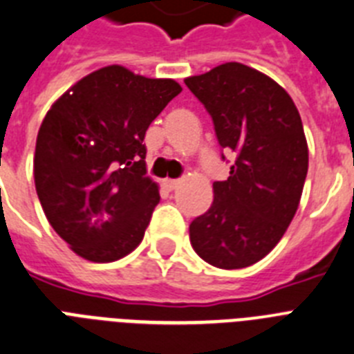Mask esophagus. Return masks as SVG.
I'll list each match as a JSON object with an SVG mask.
<instances>
[{
	"mask_svg": "<svg viewBox=\"0 0 354 354\" xmlns=\"http://www.w3.org/2000/svg\"><path fill=\"white\" fill-rule=\"evenodd\" d=\"M165 184L168 189H175L177 186H179V179H166Z\"/></svg>",
	"mask_w": 354,
	"mask_h": 354,
	"instance_id": "esophagus-1",
	"label": "esophagus"
}]
</instances>
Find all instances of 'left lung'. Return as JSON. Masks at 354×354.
Masks as SVG:
<instances>
[{"label": "left lung", "instance_id": "left-lung-1", "mask_svg": "<svg viewBox=\"0 0 354 354\" xmlns=\"http://www.w3.org/2000/svg\"><path fill=\"white\" fill-rule=\"evenodd\" d=\"M184 84L209 113L222 150L236 153L227 180L213 183L209 209L189 223V241L213 267H249L277 245L297 211L308 174L303 122L279 84L240 62Z\"/></svg>", "mask_w": 354, "mask_h": 354}]
</instances>
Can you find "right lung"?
Masks as SVG:
<instances>
[{
  "mask_svg": "<svg viewBox=\"0 0 354 354\" xmlns=\"http://www.w3.org/2000/svg\"><path fill=\"white\" fill-rule=\"evenodd\" d=\"M183 87L122 66L84 77L51 105L35 145L33 177L48 222L78 256L107 263L140 245L157 184L145 134Z\"/></svg>",
  "mask_w": 354,
  "mask_h": 354,
  "instance_id": "right-lung-1",
  "label": "right lung"
}]
</instances>
